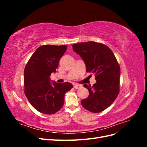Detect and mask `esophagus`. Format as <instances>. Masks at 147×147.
I'll return each instance as SVG.
<instances>
[{"mask_svg":"<svg viewBox=\"0 0 147 147\" xmlns=\"http://www.w3.org/2000/svg\"><path fill=\"white\" fill-rule=\"evenodd\" d=\"M74 87L75 89H78V88L82 87V85H80V84H74Z\"/></svg>","mask_w":147,"mask_h":147,"instance_id":"esophagus-1","label":"esophagus"}]
</instances>
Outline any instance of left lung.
Returning <instances> with one entry per match:
<instances>
[{
  "instance_id": "obj_1",
  "label": "left lung",
  "mask_w": 147,
  "mask_h": 147,
  "mask_svg": "<svg viewBox=\"0 0 147 147\" xmlns=\"http://www.w3.org/2000/svg\"><path fill=\"white\" fill-rule=\"evenodd\" d=\"M73 50L82 57L87 72L95 74L96 83L91 86L84 84L89 96L81 104L93 113L102 112L116 99L119 91L120 67L113 51L107 45L87 42L72 45Z\"/></svg>"
}]
</instances>
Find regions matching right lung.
<instances>
[{
  "label": "right lung",
  "mask_w": 147,
  "mask_h": 147,
  "mask_svg": "<svg viewBox=\"0 0 147 147\" xmlns=\"http://www.w3.org/2000/svg\"><path fill=\"white\" fill-rule=\"evenodd\" d=\"M66 45H45L31 56L24 69V93L30 104L39 112L52 115L63 107L64 96L73 85L69 82H51L59 62L67 50Z\"/></svg>",
  "instance_id": "1"
}]
</instances>
